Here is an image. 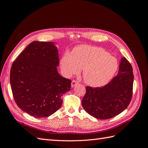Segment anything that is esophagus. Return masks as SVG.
Listing matches in <instances>:
<instances>
[{"label":"esophagus","instance_id":"obj_1","mask_svg":"<svg viewBox=\"0 0 148 148\" xmlns=\"http://www.w3.org/2000/svg\"><path fill=\"white\" fill-rule=\"evenodd\" d=\"M77 84H78V82H77V81H75V80H73L72 82H71V88L75 87L76 85H77Z\"/></svg>","mask_w":148,"mask_h":148}]
</instances>
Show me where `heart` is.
Instances as JSON below:
<instances>
[{
	"label": "heart",
	"instance_id": "b5f03b06",
	"mask_svg": "<svg viewBox=\"0 0 148 148\" xmlns=\"http://www.w3.org/2000/svg\"><path fill=\"white\" fill-rule=\"evenodd\" d=\"M118 66L117 59L104 49L88 45L76 47L72 53L65 52L60 60L65 77L69 78L83 69L84 82L92 87H101L109 83Z\"/></svg>",
	"mask_w": 148,
	"mask_h": 148
}]
</instances>
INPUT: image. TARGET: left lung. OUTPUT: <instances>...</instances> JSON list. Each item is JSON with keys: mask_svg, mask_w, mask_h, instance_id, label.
I'll return each instance as SVG.
<instances>
[{"mask_svg": "<svg viewBox=\"0 0 148 148\" xmlns=\"http://www.w3.org/2000/svg\"><path fill=\"white\" fill-rule=\"evenodd\" d=\"M133 69L125 57L121 58L117 75L101 88L87 86L82 104L83 109L98 119H108L122 113L132 99Z\"/></svg>", "mask_w": 148, "mask_h": 148, "instance_id": "left-lung-1", "label": "left lung"}]
</instances>
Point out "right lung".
Listing matches in <instances>:
<instances>
[{
    "label": "right lung",
    "mask_w": 148,
    "mask_h": 148,
    "mask_svg": "<svg viewBox=\"0 0 148 148\" xmlns=\"http://www.w3.org/2000/svg\"><path fill=\"white\" fill-rule=\"evenodd\" d=\"M59 50L53 42L33 41L13 62L10 81L16 105L36 118L60 109L62 96L70 90L71 80L58 73Z\"/></svg>",
    "instance_id": "right-lung-1"
}]
</instances>
